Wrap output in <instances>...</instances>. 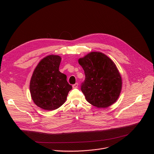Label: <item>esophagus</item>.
<instances>
[{
    "label": "esophagus",
    "instance_id": "obj_1",
    "mask_svg": "<svg viewBox=\"0 0 154 154\" xmlns=\"http://www.w3.org/2000/svg\"><path fill=\"white\" fill-rule=\"evenodd\" d=\"M78 86H79V84L77 83H76L72 85V88H78Z\"/></svg>",
    "mask_w": 154,
    "mask_h": 154
}]
</instances>
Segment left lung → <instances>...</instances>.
I'll return each instance as SVG.
<instances>
[{
    "label": "left lung",
    "instance_id": "1",
    "mask_svg": "<svg viewBox=\"0 0 154 154\" xmlns=\"http://www.w3.org/2000/svg\"><path fill=\"white\" fill-rule=\"evenodd\" d=\"M78 61L86 77L81 90L86 100L99 108L115 103L121 94L122 80L114 61L100 52H91Z\"/></svg>",
    "mask_w": 154,
    "mask_h": 154
}]
</instances>
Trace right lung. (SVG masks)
I'll use <instances>...</instances> for the list:
<instances>
[{
    "label": "right lung",
    "instance_id": "obj_1",
    "mask_svg": "<svg viewBox=\"0 0 154 154\" xmlns=\"http://www.w3.org/2000/svg\"><path fill=\"white\" fill-rule=\"evenodd\" d=\"M61 58L49 55L43 58L33 71L30 82V92L38 107L51 111L61 106L72 90L66 75L59 71Z\"/></svg>",
    "mask_w": 154,
    "mask_h": 154
}]
</instances>
